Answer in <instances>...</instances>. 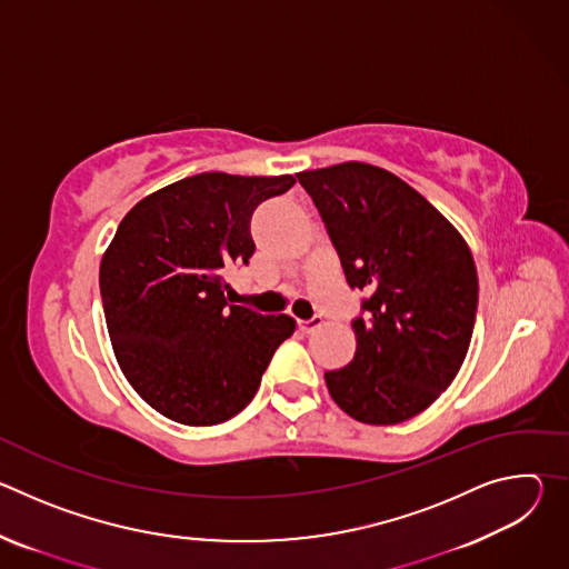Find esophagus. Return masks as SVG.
<instances>
[{
	"label": "esophagus",
	"mask_w": 569,
	"mask_h": 569,
	"mask_svg": "<svg viewBox=\"0 0 569 569\" xmlns=\"http://www.w3.org/2000/svg\"><path fill=\"white\" fill-rule=\"evenodd\" d=\"M321 317L319 315H315V317H310V319H303V321H299L297 327H299V331L301 333H312V331H317L319 327H321Z\"/></svg>",
	"instance_id": "obj_1"
}]
</instances>
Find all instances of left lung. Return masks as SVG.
Here are the masks:
<instances>
[{"instance_id": "1", "label": "left lung", "mask_w": 569, "mask_h": 569, "mask_svg": "<svg viewBox=\"0 0 569 569\" xmlns=\"http://www.w3.org/2000/svg\"><path fill=\"white\" fill-rule=\"evenodd\" d=\"M312 198L351 288L356 356L323 373L331 398L369 426L402 423L450 387L470 347L477 270L463 236L408 182L345 161L297 173Z\"/></svg>"}]
</instances>
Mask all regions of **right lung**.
Returning a JSON list of instances; mask_svg holds the SVG:
<instances>
[{"instance_id": "add662e5", "label": "right lung", "mask_w": 569, "mask_h": 569, "mask_svg": "<svg viewBox=\"0 0 569 569\" xmlns=\"http://www.w3.org/2000/svg\"><path fill=\"white\" fill-rule=\"evenodd\" d=\"M292 176L200 173L139 200L103 254L99 283L117 362L152 410L216 426L254 398L288 315L229 306L224 274L254 254L250 220Z\"/></svg>"}]
</instances>
